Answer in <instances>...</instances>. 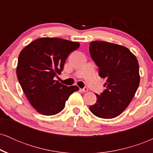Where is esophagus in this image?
Segmentation results:
<instances>
[{"instance_id": "esophagus-1", "label": "esophagus", "mask_w": 153, "mask_h": 153, "mask_svg": "<svg viewBox=\"0 0 153 153\" xmlns=\"http://www.w3.org/2000/svg\"><path fill=\"white\" fill-rule=\"evenodd\" d=\"M80 91H81V92L85 93V92H87V91H88V88L86 87H85V88H80Z\"/></svg>"}]
</instances>
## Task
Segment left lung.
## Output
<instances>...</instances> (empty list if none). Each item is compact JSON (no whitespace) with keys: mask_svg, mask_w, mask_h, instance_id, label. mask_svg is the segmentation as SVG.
<instances>
[{"mask_svg":"<svg viewBox=\"0 0 153 153\" xmlns=\"http://www.w3.org/2000/svg\"><path fill=\"white\" fill-rule=\"evenodd\" d=\"M91 58L99 68V75L105 78L106 89L89 107L96 117L112 119L118 117L129 106L140 84L137 57L127 47L107 42L90 43Z\"/></svg>","mask_w":153,"mask_h":153,"instance_id":"obj_1","label":"left lung"}]
</instances>
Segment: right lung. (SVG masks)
<instances>
[{
  "instance_id": "add662e5",
  "label": "right lung",
  "mask_w": 153,
  "mask_h": 153,
  "mask_svg": "<svg viewBox=\"0 0 153 153\" xmlns=\"http://www.w3.org/2000/svg\"><path fill=\"white\" fill-rule=\"evenodd\" d=\"M80 44L58 38L43 37L34 40L20 52L16 74L22 90L34 108L46 116L57 114L76 85L68 87L54 77L59 75L71 52Z\"/></svg>"
}]
</instances>
